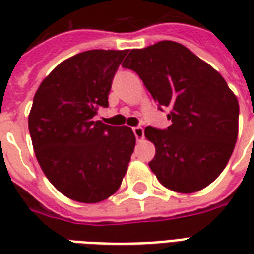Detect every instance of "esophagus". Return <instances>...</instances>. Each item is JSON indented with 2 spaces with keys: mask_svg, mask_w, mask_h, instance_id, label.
I'll list each match as a JSON object with an SVG mask.
<instances>
[{
  "mask_svg": "<svg viewBox=\"0 0 254 254\" xmlns=\"http://www.w3.org/2000/svg\"><path fill=\"white\" fill-rule=\"evenodd\" d=\"M133 131H134V135L135 138L138 139H142L143 138V129L141 127H133Z\"/></svg>",
  "mask_w": 254,
  "mask_h": 254,
  "instance_id": "obj_1",
  "label": "esophagus"
}]
</instances>
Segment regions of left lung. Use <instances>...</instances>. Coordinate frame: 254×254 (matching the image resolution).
I'll return each mask as SVG.
<instances>
[{"mask_svg": "<svg viewBox=\"0 0 254 254\" xmlns=\"http://www.w3.org/2000/svg\"><path fill=\"white\" fill-rule=\"evenodd\" d=\"M123 67L142 79L159 107L169 108L166 130L147 127L154 143L151 171L166 189L200 191L227 166L239 134V101L224 77L181 43L162 41L133 49Z\"/></svg>", "mask_w": 254, "mask_h": 254, "instance_id": "obj_1", "label": "left lung"}]
</instances>
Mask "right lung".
Wrapping results in <instances>:
<instances>
[{
    "instance_id": "right-lung-1",
    "label": "right lung",
    "mask_w": 254,
    "mask_h": 254,
    "mask_svg": "<svg viewBox=\"0 0 254 254\" xmlns=\"http://www.w3.org/2000/svg\"><path fill=\"white\" fill-rule=\"evenodd\" d=\"M127 50H89L65 59L43 79L29 130L39 166L55 189L80 203L119 190L135 145L130 127L93 121L108 107L112 79Z\"/></svg>"
}]
</instances>
